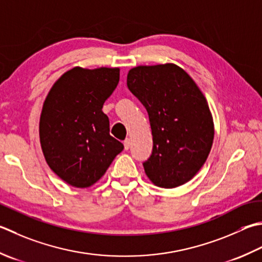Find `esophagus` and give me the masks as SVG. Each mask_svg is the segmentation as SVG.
Instances as JSON below:
<instances>
[{"mask_svg": "<svg viewBox=\"0 0 262 262\" xmlns=\"http://www.w3.org/2000/svg\"><path fill=\"white\" fill-rule=\"evenodd\" d=\"M124 146H125V150H129V147H130V140H129V138H126V140L124 141Z\"/></svg>", "mask_w": 262, "mask_h": 262, "instance_id": "esophagus-1", "label": "esophagus"}]
</instances>
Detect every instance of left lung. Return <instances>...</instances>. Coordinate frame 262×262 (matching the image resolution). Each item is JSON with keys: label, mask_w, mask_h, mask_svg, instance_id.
I'll return each mask as SVG.
<instances>
[{"label": "left lung", "mask_w": 262, "mask_h": 262, "mask_svg": "<svg viewBox=\"0 0 262 262\" xmlns=\"http://www.w3.org/2000/svg\"><path fill=\"white\" fill-rule=\"evenodd\" d=\"M127 86L145 106L153 148L143 162L155 185L173 188L196 175L213 142V120L206 97L185 70L173 63L138 66Z\"/></svg>", "instance_id": "obj_1"}]
</instances>
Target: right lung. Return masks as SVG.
Instances as JSON below:
<instances>
[{
  "label": "right lung",
  "mask_w": 262,
  "mask_h": 262,
  "mask_svg": "<svg viewBox=\"0 0 262 262\" xmlns=\"http://www.w3.org/2000/svg\"><path fill=\"white\" fill-rule=\"evenodd\" d=\"M119 83V68L76 67L55 81L44 101L39 140L45 160L62 181L89 187L104 175L122 143L102 111Z\"/></svg>",
  "instance_id": "add662e5"
}]
</instances>
